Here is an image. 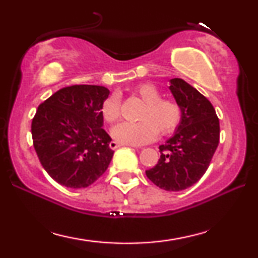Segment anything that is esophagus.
I'll list each match as a JSON object with an SVG mask.
<instances>
[{"label": "esophagus", "instance_id": "1", "mask_svg": "<svg viewBox=\"0 0 258 258\" xmlns=\"http://www.w3.org/2000/svg\"><path fill=\"white\" fill-rule=\"evenodd\" d=\"M122 144L121 143H118V142H116V141H111L110 143H109V147H110V149H116V148H118V147H121Z\"/></svg>", "mask_w": 258, "mask_h": 258}]
</instances>
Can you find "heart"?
I'll list each match as a JSON object with an SVG mask.
<instances>
[{
  "mask_svg": "<svg viewBox=\"0 0 258 258\" xmlns=\"http://www.w3.org/2000/svg\"><path fill=\"white\" fill-rule=\"evenodd\" d=\"M135 95L144 103L140 112V122H123L114 126L111 135L115 141L129 146H143L161 135L174 133L179 125L182 110L177 102L161 98L162 94L156 86L142 83L135 88ZM102 117L107 123H114L121 116V101L117 95L105 98L101 107Z\"/></svg>",
  "mask_w": 258,
  "mask_h": 258,
  "instance_id": "heart-1",
  "label": "heart"
}]
</instances>
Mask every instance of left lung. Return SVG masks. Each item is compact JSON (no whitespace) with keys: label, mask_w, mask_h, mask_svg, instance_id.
<instances>
[{"label":"left lung","mask_w":258,"mask_h":258,"mask_svg":"<svg viewBox=\"0 0 258 258\" xmlns=\"http://www.w3.org/2000/svg\"><path fill=\"white\" fill-rule=\"evenodd\" d=\"M169 89L182 118L174 135L160 146L157 164L146 175L158 188L181 191L206 174L220 142V121L210 101L184 80H170Z\"/></svg>","instance_id":"8db88e82"}]
</instances>
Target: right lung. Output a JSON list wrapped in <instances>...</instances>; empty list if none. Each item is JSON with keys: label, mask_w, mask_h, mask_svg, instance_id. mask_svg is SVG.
I'll use <instances>...</instances> for the list:
<instances>
[{"label": "right lung", "mask_w": 258, "mask_h": 258, "mask_svg": "<svg viewBox=\"0 0 258 258\" xmlns=\"http://www.w3.org/2000/svg\"><path fill=\"white\" fill-rule=\"evenodd\" d=\"M105 87H66L38 105L31 122L35 151L49 176L67 188H87L107 170L114 155L102 128Z\"/></svg>", "instance_id": "right-lung-1"}]
</instances>
